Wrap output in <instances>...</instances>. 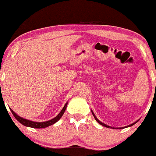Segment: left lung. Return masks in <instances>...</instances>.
I'll use <instances>...</instances> for the list:
<instances>
[{"label": "left lung", "instance_id": "left-lung-1", "mask_svg": "<svg viewBox=\"0 0 156 156\" xmlns=\"http://www.w3.org/2000/svg\"><path fill=\"white\" fill-rule=\"evenodd\" d=\"M92 114H93V116H94V119H96V121H97V122H98V123H100V124H101V125H102V126H105V127H107V128H110V129H114V127H111V126H107V125L104 124V123H102V122H101V121H99V120H98V119H97V117H96V116H95V115H94V113H93V112H92ZM132 123V124H131V125L128 126V127H129V126H133V125L134 124V123ZM126 127H127V126H126ZM117 129H118V128H117ZM119 129H121V128H119ZM121 129H122V128H121Z\"/></svg>", "mask_w": 156, "mask_h": 156}]
</instances>
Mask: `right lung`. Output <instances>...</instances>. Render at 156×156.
I'll return each instance as SVG.
<instances>
[{"mask_svg":"<svg viewBox=\"0 0 156 156\" xmlns=\"http://www.w3.org/2000/svg\"><path fill=\"white\" fill-rule=\"evenodd\" d=\"M67 103H66V104L63 107L60 113H59V114L57 115L55 118L51 119V120H50V121H44V122H35V121H32L27 120V119H25L22 118V117L18 116V115H17L16 113H15L11 109V108H10V111H11L12 114L14 116L15 118H16L20 123H22L23 125L25 126L35 128V129H42V128L50 126L54 124L55 123H56L57 121L59 120L61 117L62 116L64 113H65L66 108H67Z\"/></svg>","mask_w":156,"mask_h":156,"instance_id":"obj_1","label":"right lung"}]
</instances>
